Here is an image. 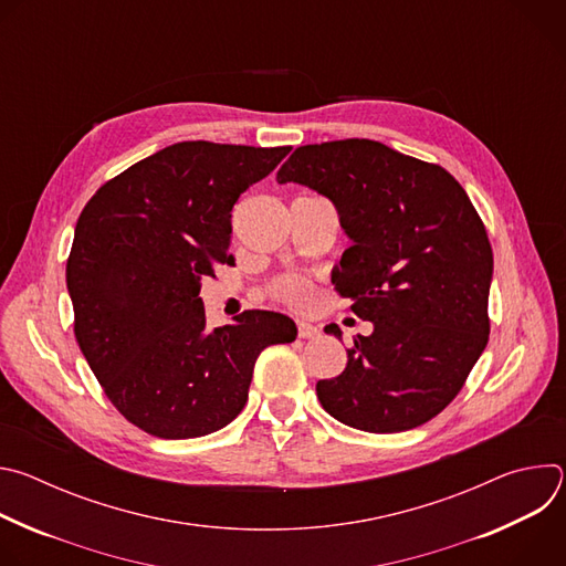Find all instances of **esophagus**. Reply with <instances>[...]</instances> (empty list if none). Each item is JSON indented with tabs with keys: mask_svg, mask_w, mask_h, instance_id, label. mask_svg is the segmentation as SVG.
Returning a JSON list of instances; mask_svg holds the SVG:
<instances>
[{
	"mask_svg": "<svg viewBox=\"0 0 566 566\" xmlns=\"http://www.w3.org/2000/svg\"><path fill=\"white\" fill-rule=\"evenodd\" d=\"M297 336H300V338H306V340L317 338V336H319V327L311 325V322L300 319V322H297Z\"/></svg>",
	"mask_w": 566,
	"mask_h": 566,
	"instance_id": "1",
	"label": "esophagus"
}]
</instances>
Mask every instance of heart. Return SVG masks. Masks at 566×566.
Segmentation results:
<instances>
[{"instance_id":"heart-1","label":"heart","mask_w":566,"mask_h":566,"mask_svg":"<svg viewBox=\"0 0 566 566\" xmlns=\"http://www.w3.org/2000/svg\"><path fill=\"white\" fill-rule=\"evenodd\" d=\"M273 293H275L280 300L289 302L291 306H300V308H302V306H306V304L311 302V295H313L311 284H308V282H304V280H300V277H286V280H280V282L275 284Z\"/></svg>"}]
</instances>
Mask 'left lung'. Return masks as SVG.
<instances>
[{
  "label": "left lung",
  "mask_w": 566,
  "mask_h": 566,
  "mask_svg": "<svg viewBox=\"0 0 566 566\" xmlns=\"http://www.w3.org/2000/svg\"><path fill=\"white\" fill-rule=\"evenodd\" d=\"M325 195L352 239L336 291L374 325L317 398L340 423L387 434L428 423L486 349L493 249L459 181L378 140L297 147L277 184ZM336 338L338 325L325 327Z\"/></svg>",
  "instance_id": "8db88e82"
}]
</instances>
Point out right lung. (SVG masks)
Listing matches in <instances>:
<instances>
[{
	"instance_id": "obj_1",
	"label": "right lung",
	"mask_w": 566,
	"mask_h": 566,
	"mask_svg": "<svg viewBox=\"0 0 566 566\" xmlns=\"http://www.w3.org/2000/svg\"><path fill=\"white\" fill-rule=\"evenodd\" d=\"M291 147L184 140L112 181L85 206L66 260L73 332L114 408L158 439L228 426L249 400L262 349L295 322L244 311L206 329L201 280L230 264V210Z\"/></svg>"
}]
</instances>
